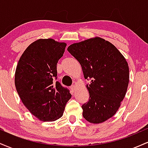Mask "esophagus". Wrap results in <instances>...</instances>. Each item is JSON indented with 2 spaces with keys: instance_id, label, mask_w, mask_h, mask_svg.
<instances>
[{
  "instance_id": "esophagus-1",
  "label": "esophagus",
  "mask_w": 148,
  "mask_h": 148,
  "mask_svg": "<svg viewBox=\"0 0 148 148\" xmlns=\"http://www.w3.org/2000/svg\"><path fill=\"white\" fill-rule=\"evenodd\" d=\"M71 89L72 90H75L76 89V85H72V86H71Z\"/></svg>"
}]
</instances>
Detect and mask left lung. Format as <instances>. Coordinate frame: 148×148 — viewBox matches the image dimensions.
Here are the masks:
<instances>
[{
	"label": "left lung",
	"instance_id": "left-lung-1",
	"mask_svg": "<svg viewBox=\"0 0 148 148\" xmlns=\"http://www.w3.org/2000/svg\"><path fill=\"white\" fill-rule=\"evenodd\" d=\"M67 51L79 62L90 99L82 105L83 116L91 123H103L115 114L130 80L128 64L118 49L100 37L74 43Z\"/></svg>",
	"mask_w": 148,
	"mask_h": 148
}]
</instances>
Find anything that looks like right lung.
<instances>
[{
    "mask_svg": "<svg viewBox=\"0 0 148 148\" xmlns=\"http://www.w3.org/2000/svg\"><path fill=\"white\" fill-rule=\"evenodd\" d=\"M66 46L53 39H40L28 46L16 66V91L24 106L42 121L62 117L72 97L69 89L56 81L57 63Z\"/></svg>",
    "mask_w": 148,
    "mask_h": 148,
    "instance_id": "add662e5",
    "label": "right lung"
}]
</instances>
